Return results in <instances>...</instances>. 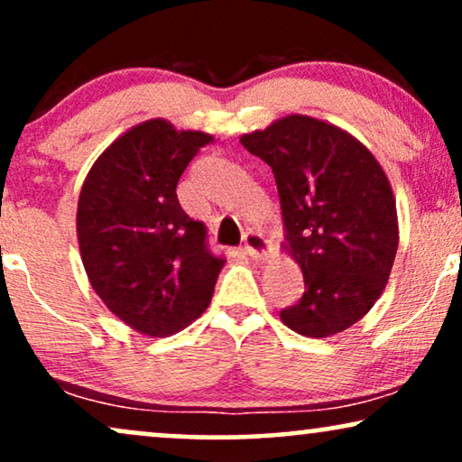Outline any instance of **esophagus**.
I'll use <instances>...</instances> for the list:
<instances>
[{
	"label": "esophagus",
	"instance_id": "esophagus-1",
	"mask_svg": "<svg viewBox=\"0 0 462 462\" xmlns=\"http://www.w3.org/2000/svg\"><path fill=\"white\" fill-rule=\"evenodd\" d=\"M245 254L254 260H266L273 254V247L264 235H260V232H247L245 235Z\"/></svg>",
	"mask_w": 462,
	"mask_h": 462
}]
</instances>
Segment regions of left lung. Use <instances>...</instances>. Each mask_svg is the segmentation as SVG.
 <instances>
[{
    "instance_id": "obj_1",
    "label": "left lung",
    "mask_w": 462,
    "mask_h": 462,
    "mask_svg": "<svg viewBox=\"0 0 462 462\" xmlns=\"http://www.w3.org/2000/svg\"><path fill=\"white\" fill-rule=\"evenodd\" d=\"M241 144L273 168L283 247L305 277L302 299L279 318L302 337L347 330L382 296L399 247L386 172L358 138L307 115L243 134Z\"/></svg>"
}]
</instances>
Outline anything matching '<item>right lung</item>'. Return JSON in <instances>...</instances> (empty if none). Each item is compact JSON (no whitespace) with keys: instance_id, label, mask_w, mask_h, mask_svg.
<instances>
[{"instance_id":"1","label":"right lung","mask_w":462,"mask_h":462,"mask_svg":"<svg viewBox=\"0 0 462 462\" xmlns=\"http://www.w3.org/2000/svg\"><path fill=\"white\" fill-rule=\"evenodd\" d=\"M208 143L211 134L143 121L104 149L80 188L76 236L91 288L143 335L188 328L226 264L177 198L180 174Z\"/></svg>"}]
</instances>
